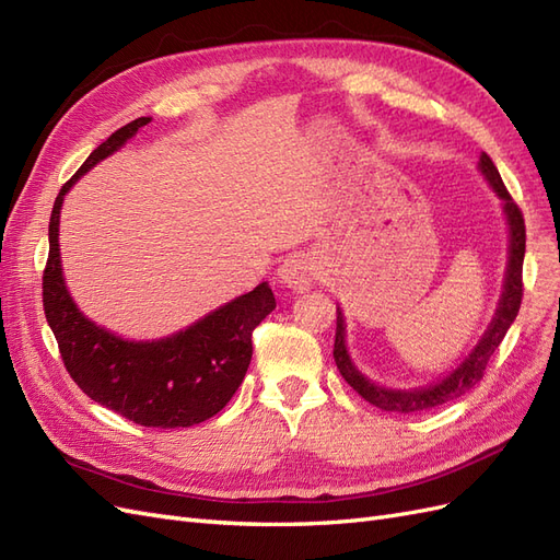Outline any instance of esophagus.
Here are the masks:
<instances>
[{
    "mask_svg": "<svg viewBox=\"0 0 560 560\" xmlns=\"http://www.w3.org/2000/svg\"><path fill=\"white\" fill-rule=\"evenodd\" d=\"M280 282L290 290H308V287L315 282V264L308 259L306 254H292L287 257L280 268H278Z\"/></svg>",
    "mask_w": 560,
    "mask_h": 560,
    "instance_id": "obj_1",
    "label": "esophagus"
}]
</instances>
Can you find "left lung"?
I'll list each match as a JSON object with an SVG mask.
<instances>
[{
	"label": "left lung",
	"instance_id": "1",
	"mask_svg": "<svg viewBox=\"0 0 560 560\" xmlns=\"http://www.w3.org/2000/svg\"><path fill=\"white\" fill-rule=\"evenodd\" d=\"M479 167L483 177L493 186L495 194L502 198L506 224H510V264H506V278H504V292L498 303V311L490 327L481 336V341L469 352V358L457 366L453 374H448L444 381H439L430 387H418V389H385L376 383L366 381L358 369L352 366L350 354L346 350V322L341 308H336V341H334V360L346 383L360 393L369 404L378 406L383 411H395V413H416V411H428L432 406H442L446 401H453L463 397L467 389H471L483 378V371L488 366L490 354L498 350L506 329L512 327V322L518 315L521 299H523V257H525V222L521 208L514 202V198L506 191V186L498 173L495 163L490 161L488 154H481Z\"/></svg>",
	"mask_w": 560,
	"mask_h": 560
}]
</instances>
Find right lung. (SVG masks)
Wrapping results in <instances>:
<instances>
[{"label":"right lung","mask_w":560,"mask_h":560,"mask_svg":"<svg viewBox=\"0 0 560 560\" xmlns=\"http://www.w3.org/2000/svg\"><path fill=\"white\" fill-rule=\"evenodd\" d=\"M151 118L142 116L112 132L62 184L48 222V259L42 299L67 374L97 404L144 428H191L219 413L241 387L252 360V331L276 308L261 282L252 292L161 341H124L81 315L60 268L58 224L62 198L95 163L124 147Z\"/></svg>","instance_id":"right-lung-1"}]
</instances>
